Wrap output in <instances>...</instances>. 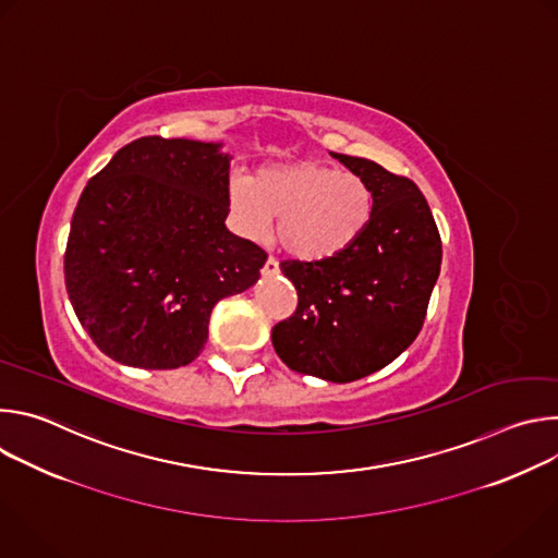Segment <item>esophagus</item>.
Wrapping results in <instances>:
<instances>
[{"label":"esophagus","mask_w":558,"mask_h":558,"mask_svg":"<svg viewBox=\"0 0 558 558\" xmlns=\"http://www.w3.org/2000/svg\"><path fill=\"white\" fill-rule=\"evenodd\" d=\"M280 271V267H278V260L276 258H267L265 260V267H263V276H276Z\"/></svg>","instance_id":"1"}]
</instances>
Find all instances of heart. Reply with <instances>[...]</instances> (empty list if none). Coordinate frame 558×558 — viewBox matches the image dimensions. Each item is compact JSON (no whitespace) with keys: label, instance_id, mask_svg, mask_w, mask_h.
<instances>
[{"label":"heart","instance_id":"heart-1","mask_svg":"<svg viewBox=\"0 0 558 558\" xmlns=\"http://www.w3.org/2000/svg\"><path fill=\"white\" fill-rule=\"evenodd\" d=\"M238 229L263 238L276 220V241L295 260L317 263L349 250L373 216V190L355 174L317 161L263 168L229 185Z\"/></svg>","mask_w":558,"mask_h":558}]
</instances>
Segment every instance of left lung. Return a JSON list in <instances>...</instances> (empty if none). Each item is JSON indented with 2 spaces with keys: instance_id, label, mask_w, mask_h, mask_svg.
<instances>
[{
  "instance_id": "obj_1",
  "label": "left lung",
  "mask_w": 558,
  "mask_h": 558,
  "mask_svg": "<svg viewBox=\"0 0 558 558\" xmlns=\"http://www.w3.org/2000/svg\"><path fill=\"white\" fill-rule=\"evenodd\" d=\"M373 190V216L342 254L282 274L298 308L271 331L280 360L325 381L366 377L402 355L422 331L441 269V238L420 187L375 161L336 154Z\"/></svg>"
}]
</instances>
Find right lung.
I'll use <instances>...</instances> for the list:
<instances>
[{"mask_svg": "<svg viewBox=\"0 0 558 558\" xmlns=\"http://www.w3.org/2000/svg\"><path fill=\"white\" fill-rule=\"evenodd\" d=\"M229 161L222 143L141 136L88 181L63 274L108 357L149 371L190 364L214 304L260 278L267 254L225 227Z\"/></svg>", "mask_w": 558, "mask_h": 558, "instance_id": "obj_1", "label": "right lung"}]
</instances>
